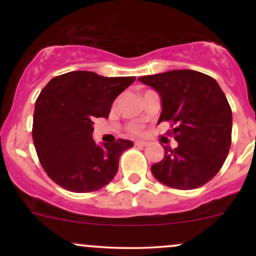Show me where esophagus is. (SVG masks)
<instances>
[{"label":"esophagus","instance_id":"34e87169","mask_svg":"<svg viewBox=\"0 0 256 256\" xmlns=\"http://www.w3.org/2000/svg\"><path fill=\"white\" fill-rule=\"evenodd\" d=\"M146 144H148V142H146V140H136L134 142V146H146Z\"/></svg>","mask_w":256,"mask_h":256}]
</instances>
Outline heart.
<instances>
[{
    "label": "heart",
    "instance_id": "obj_1",
    "mask_svg": "<svg viewBox=\"0 0 256 256\" xmlns=\"http://www.w3.org/2000/svg\"><path fill=\"white\" fill-rule=\"evenodd\" d=\"M132 131H134V132H138V128H132Z\"/></svg>",
    "mask_w": 256,
    "mask_h": 256
}]
</instances>
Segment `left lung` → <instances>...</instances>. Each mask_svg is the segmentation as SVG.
<instances>
[{
    "instance_id": "8db88e82",
    "label": "left lung",
    "mask_w": 256,
    "mask_h": 256,
    "mask_svg": "<svg viewBox=\"0 0 256 256\" xmlns=\"http://www.w3.org/2000/svg\"><path fill=\"white\" fill-rule=\"evenodd\" d=\"M161 98V122L178 142L164 146L165 156L152 166L160 183L179 190L202 186L225 162L231 146L232 112L216 80L192 70H174L138 78Z\"/></svg>"
}]
</instances>
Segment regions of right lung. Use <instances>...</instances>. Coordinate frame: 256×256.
I'll return each instance as SVG.
<instances>
[{
	"label": "right lung",
	"mask_w": 256,
	"mask_h": 256,
	"mask_svg": "<svg viewBox=\"0 0 256 256\" xmlns=\"http://www.w3.org/2000/svg\"><path fill=\"white\" fill-rule=\"evenodd\" d=\"M134 77H104L73 71L52 78L34 104L32 138L44 171L73 192L107 185L118 172L119 158L134 146L128 140L98 146L94 120L108 118L110 107Z\"/></svg>",
	"instance_id": "obj_1"
}]
</instances>
